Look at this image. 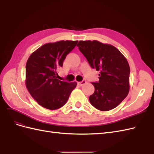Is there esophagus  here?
Instances as JSON below:
<instances>
[{
	"mask_svg": "<svg viewBox=\"0 0 154 154\" xmlns=\"http://www.w3.org/2000/svg\"><path fill=\"white\" fill-rule=\"evenodd\" d=\"M86 83H87V81H86V80H83V81H81V82H79L78 84L80 86H83V85L86 84Z\"/></svg>",
	"mask_w": 154,
	"mask_h": 154,
	"instance_id": "1",
	"label": "esophagus"
}]
</instances>
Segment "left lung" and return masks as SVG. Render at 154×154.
I'll return each mask as SVG.
<instances>
[{
	"label": "left lung",
	"mask_w": 154,
	"mask_h": 154,
	"mask_svg": "<svg viewBox=\"0 0 154 154\" xmlns=\"http://www.w3.org/2000/svg\"><path fill=\"white\" fill-rule=\"evenodd\" d=\"M92 68L100 71L99 81L92 83L94 92L89 101L95 108L109 111L119 105L129 92L130 67L121 52L98 41H80L77 45Z\"/></svg>",
	"instance_id": "8db88e82"
}]
</instances>
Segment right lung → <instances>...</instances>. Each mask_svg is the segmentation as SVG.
Instances as JSON below:
<instances>
[{
	"label": "right lung",
	"mask_w": 154,
	"mask_h": 154,
	"mask_svg": "<svg viewBox=\"0 0 154 154\" xmlns=\"http://www.w3.org/2000/svg\"><path fill=\"white\" fill-rule=\"evenodd\" d=\"M78 41H60L41 46L30 55L26 67L27 90L39 105L48 109L67 102L77 83L60 81L58 69Z\"/></svg>",
	"instance_id": "add662e5"
}]
</instances>
